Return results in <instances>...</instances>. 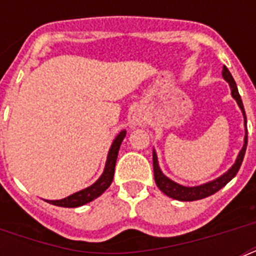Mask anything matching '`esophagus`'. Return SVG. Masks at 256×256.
I'll list each match as a JSON object with an SVG mask.
<instances>
[{
    "label": "esophagus",
    "instance_id": "obj_1",
    "mask_svg": "<svg viewBox=\"0 0 256 256\" xmlns=\"http://www.w3.org/2000/svg\"><path fill=\"white\" fill-rule=\"evenodd\" d=\"M144 120H146V116H144V112H136L132 114V120H130V124H132V128H136V126H144Z\"/></svg>",
    "mask_w": 256,
    "mask_h": 256
}]
</instances>
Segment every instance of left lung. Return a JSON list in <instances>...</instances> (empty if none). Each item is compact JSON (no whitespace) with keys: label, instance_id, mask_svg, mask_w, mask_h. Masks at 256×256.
<instances>
[{"label":"left lung","instance_id":"obj_1","mask_svg":"<svg viewBox=\"0 0 256 256\" xmlns=\"http://www.w3.org/2000/svg\"><path fill=\"white\" fill-rule=\"evenodd\" d=\"M223 78L226 80L228 84H230L231 88V96H234L235 100L238 102L239 108L242 110L243 116H244V126L247 124L246 120V112H244V108H243L242 98L239 96L238 88H236V84H235L234 78L231 76V73L228 72L226 66H223L222 70ZM247 148V128H246V136H244V144H243L242 150L239 152L238 158H236V162L234 164V166L227 171L226 174H223L222 176H219L212 182L204 183V184H200V186L196 187H186L182 186V184H178V183L172 182L171 179H168L166 175H164V172L160 171V166H158V160H156V152H152V166H154V179H156V186L160 187V190L166 194L168 196L172 199H176V200H183V202H190V200H198V199H203L206 196H210V195L215 194L216 191H219L222 187H224L227 183L230 182L231 179L234 178L235 175L238 174L239 168L242 166L243 158H244V154H246Z\"/></svg>","mask_w":256,"mask_h":256}]
</instances>
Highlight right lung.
Returning <instances> with one entry per match:
<instances>
[{
  "mask_svg": "<svg viewBox=\"0 0 256 256\" xmlns=\"http://www.w3.org/2000/svg\"><path fill=\"white\" fill-rule=\"evenodd\" d=\"M124 136H126V132L122 130V132L116 136V140H114L112 148H110V152H108L104 174L100 175V178L98 179L94 184H92V186L88 187V188H84V190L78 191L76 194L70 195L68 198L61 199V200H46V202H49L52 203V204H54V206L60 207H78L82 206V204H86V203L88 202H92V199L98 198V196L112 184V178H114V170H116V156H118V152H120V144H122Z\"/></svg>",
  "mask_w": 256,
  "mask_h": 256,
  "instance_id": "1",
  "label": "right lung"
}]
</instances>
